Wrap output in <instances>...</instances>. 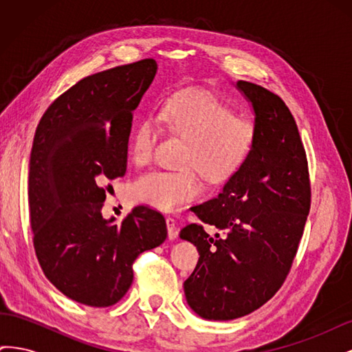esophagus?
<instances>
[{"mask_svg": "<svg viewBox=\"0 0 352 352\" xmlns=\"http://www.w3.org/2000/svg\"><path fill=\"white\" fill-rule=\"evenodd\" d=\"M166 225H167V232H168V238L170 239H176L177 238V228H176V220L172 216L166 217Z\"/></svg>", "mask_w": 352, "mask_h": 352, "instance_id": "esophagus-1", "label": "esophagus"}]
</instances>
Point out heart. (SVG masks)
<instances>
[{"label":"heart","mask_w":352,"mask_h":352,"mask_svg":"<svg viewBox=\"0 0 352 352\" xmlns=\"http://www.w3.org/2000/svg\"><path fill=\"white\" fill-rule=\"evenodd\" d=\"M157 120L170 135L185 141L177 162L182 167L138 177L127 189V198L135 204L173 210L197 198L202 190L197 170L211 184L223 182L243 164L255 142L254 124L206 92L173 95L158 110ZM157 141L154 122H141L129 144L131 162L136 167L146 166Z\"/></svg>","instance_id":"obj_1"}]
</instances>
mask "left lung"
<instances>
[{"label":"left lung","instance_id":"obj_1","mask_svg":"<svg viewBox=\"0 0 352 352\" xmlns=\"http://www.w3.org/2000/svg\"><path fill=\"white\" fill-rule=\"evenodd\" d=\"M255 113V142L221 192L192 207L202 223L180 230L199 258L185 280L186 301L207 320H233L257 310L289 274L311 206L308 163L289 109L278 95L236 83Z\"/></svg>","mask_w":352,"mask_h":352}]
</instances>
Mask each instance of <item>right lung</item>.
Instances as JSON below:
<instances>
[{
	"mask_svg": "<svg viewBox=\"0 0 352 352\" xmlns=\"http://www.w3.org/2000/svg\"><path fill=\"white\" fill-rule=\"evenodd\" d=\"M157 73L154 58L83 78L38 123L29 163L34 248L47 279L89 307L119 302L133 261L167 238L162 212L138 206L120 225L101 210L109 180L123 177L133 110Z\"/></svg>",
	"mask_w": 352,
	"mask_h": 352,
	"instance_id": "add662e5",
	"label": "right lung"
}]
</instances>
